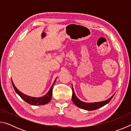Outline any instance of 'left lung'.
<instances>
[{"label":"left lung","mask_w":131,"mask_h":131,"mask_svg":"<svg viewBox=\"0 0 131 131\" xmlns=\"http://www.w3.org/2000/svg\"><path fill=\"white\" fill-rule=\"evenodd\" d=\"M72 91H73L72 101L74 103V105L77 106V107L79 108H83V109L86 110H89V111L97 109V108H100L101 107H103V106L106 105V104H107L111 101V99L113 98V96L115 94H114L110 98H108L106 101L98 102L87 103V102H84L80 101L78 97L76 96L74 91V90H73V85H72Z\"/></svg>","instance_id":"8db88e82"}]
</instances>
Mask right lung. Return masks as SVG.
I'll list each match as a JSON object with an SVG mask.
<instances>
[{
	"instance_id": "1",
	"label": "right lung",
	"mask_w": 131,
	"mask_h": 131,
	"mask_svg": "<svg viewBox=\"0 0 131 131\" xmlns=\"http://www.w3.org/2000/svg\"><path fill=\"white\" fill-rule=\"evenodd\" d=\"M56 80H57V78L55 80V81H54V83H53L51 87L50 90L48 91V92L47 93V94H46L45 95H44L43 96L39 97H32V96H28V95H25L24 93L19 91L17 89L14 84V83H13L12 80V81L13 86L14 88L15 92H17V94L22 99H24L26 102L28 103L29 104H30V105L39 106V105H46V104H47L51 101L52 95V87L54 85L55 81H56Z\"/></svg>"
}]
</instances>
